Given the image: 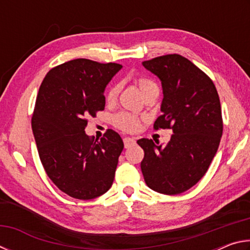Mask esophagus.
Here are the masks:
<instances>
[{"label":"esophagus","instance_id":"obj_1","mask_svg":"<svg viewBox=\"0 0 250 250\" xmlns=\"http://www.w3.org/2000/svg\"><path fill=\"white\" fill-rule=\"evenodd\" d=\"M124 143H125V147H130L131 146H133L135 143V139L133 138H125L124 139Z\"/></svg>","mask_w":250,"mask_h":250}]
</instances>
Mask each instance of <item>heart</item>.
Here are the masks:
<instances>
[{"label": "heart", "mask_w": 250, "mask_h": 250, "mask_svg": "<svg viewBox=\"0 0 250 250\" xmlns=\"http://www.w3.org/2000/svg\"><path fill=\"white\" fill-rule=\"evenodd\" d=\"M134 83L137 84L139 89H140L142 96L146 95L147 92L158 89L156 84L152 82L151 79L146 77H134L133 78ZM120 92V84L115 83L109 88V90L105 95V100L108 104H113L117 100L118 96ZM113 125L125 132H137V131L141 128V119L135 115L129 112H120L113 117L112 119Z\"/></svg>", "instance_id": "1"}]
</instances>
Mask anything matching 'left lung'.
Listing matches in <instances>:
<instances>
[{
	"instance_id": "8db88e82",
	"label": "left lung",
	"mask_w": 250,
	"mask_h": 250,
	"mask_svg": "<svg viewBox=\"0 0 250 250\" xmlns=\"http://www.w3.org/2000/svg\"><path fill=\"white\" fill-rule=\"evenodd\" d=\"M142 65L162 83V115L154 129H172L173 134L167 146L138 140L145 151L141 171L151 189L176 195L205 175L216 154L223 134L221 101L208 76L181 55H164Z\"/></svg>"
}]
</instances>
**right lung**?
<instances>
[{
	"instance_id": "right-lung-1",
	"label": "right lung",
	"mask_w": 250,
	"mask_h": 250,
	"mask_svg": "<svg viewBox=\"0 0 250 250\" xmlns=\"http://www.w3.org/2000/svg\"><path fill=\"white\" fill-rule=\"evenodd\" d=\"M122 66L86 58L50 69L42 83L32 117L41 162L53 183L78 200H92L111 188L124 150L119 134L100 140L84 132L88 116L104 109V88Z\"/></svg>"
}]
</instances>
